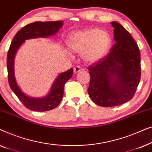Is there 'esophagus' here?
<instances>
[{
    "label": "esophagus",
    "instance_id": "esophagus-1",
    "mask_svg": "<svg viewBox=\"0 0 152 152\" xmlns=\"http://www.w3.org/2000/svg\"><path fill=\"white\" fill-rule=\"evenodd\" d=\"M82 68L80 67V66H75V67L73 68V71H74L75 73H77V72L82 71Z\"/></svg>",
    "mask_w": 152,
    "mask_h": 152
}]
</instances>
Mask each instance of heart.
I'll use <instances>...</instances> for the list:
<instances>
[{
  "mask_svg": "<svg viewBox=\"0 0 152 152\" xmlns=\"http://www.w3.org/2000/svg\"><path fill=\"white\" fill-rule=\"evenodd\" d=\"M66 43L71 50L81 54L85 62L93 64L101 60L107 53L111 38L105 31L89 28L70 35Z\"/></svg>",
  "mask_w": 152,
  "mask_h": 152,
  "instance_id": "1",
  "label": "heart"
}]
</instances>
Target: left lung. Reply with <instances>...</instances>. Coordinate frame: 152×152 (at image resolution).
I'll use <instances>...</instances> for the list:
<instances>
[{
  "instance_id": "8db88e82",
  "label": "left lung",
  "mask_w": 152,
  "mask_h": 152,
  "mask_svg": "<svg viewBox=\"0 0 152 152\" xmlns=\"http://www.w3.org/2000/svg\"><path fill=\"white\" fill-rule=\"evenodd\" d=\"M115 43L107 57L89 66L88 93L97 105L115 107L132 99L140 80V53L130 33L112 21Z\"/></svg>"
}]
</instances>
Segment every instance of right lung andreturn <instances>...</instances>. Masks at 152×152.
Instances as JSON below:
<instances>
[{
  "label": "right lung",
  "instance_id": "right-lung-1",
  "mask_svg": "<svg viewBox=\"0 0 152 152\" xmlns=\"http://www.w3.org/2000/svg\"><path fill=\"white\" fill-rule=\"evenodd\" d=\"M62 20L40 22L36 21L20 29L14 36L7 57L8 81L12 91L28 109L35 111H47L55 109L61 102L64 95V85L72 77V68L61 72L55 79L50 90L45 96L34 97L26 95L18 86L14 73V59L16 53L26 40L37 38H49L57 34L63 26Z\"/></svg>",
  "mask_w": 152,
  "mask_h": 152
}]
</instances>
